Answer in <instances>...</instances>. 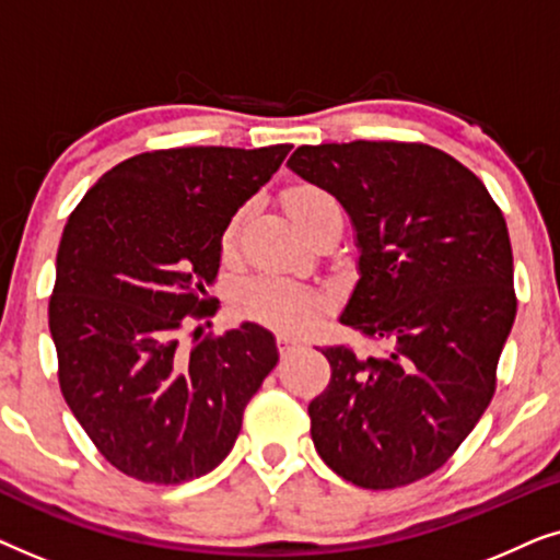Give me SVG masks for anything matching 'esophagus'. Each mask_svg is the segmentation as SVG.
I'll list each match as a JSON object with an SVG mask.
<instances>
[{
  "label": "esophagus",
  "mask_w": 560,
  "mask_h": 560,
  "mask_svg": "<svg viewBox=\"0 0 560 560\" xmlns=\"http://www.w3.org/2000/svg\"><path fill=\"white\" fill-rule=\"evenodd\" d=\"M278 347H280L282 354H290V351L301 347V343H298L295 339H290V336H278Z\"/></svg>",
  "instance_id": "obj_1"
}]
</instances>
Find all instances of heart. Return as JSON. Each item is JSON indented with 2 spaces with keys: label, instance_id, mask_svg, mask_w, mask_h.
<instances>
[{
  "label": "heart",
  "instance_id": "heart-1",
  "mask_svg": "<svg viewBox=\"0 0 560 560\" xmlns=\"http://www.w3.org/2000/svg\"><path fill=\"white\" fill-rule=\"evenodd\" d=\"M285 209L295 224L305 229L311 221L324 217L326 211H336L339 203L336 198L324 188L316 186H295L285 194ZM341 211V209H339ZM242 217H234L229 221L224 232V247L229 249L240 234ZM236 305L247 316L262 320L267 326L280 328V331H301L313 320L318 311V295L311 293L308 288L295 285L282 278H272V275H257L242 282L236 290Z\"/></svg>",
  "mask_w": 560,
  "mask_h": 560
}]
</instances>
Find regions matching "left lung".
<instances>
[{
	"mask_svg": "<svg viewBox=\"0 0 560 560\" xmlns=\"http://www.w3.org/2000/svg\"><path fill=\"white\" fill-rule=\"evenodd\" d=\"M288 167L349 213L359 280L339 320L385 343L324 349L313 446L357 487L412 485L454 456L494 395L517 313L508 224L485 183L431 144H303Z\"/></svg>",
	"mask_w": 560,
	"mask_h": 560,
	"instance_id": "left-lung-1",
	"label": "left lung"
}]
</instances>
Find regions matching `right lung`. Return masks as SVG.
Segmentation results:
<instances>
[{
	"instance_id": "right-lung-1",
	"label": "right lung",
	"mask_w": 560,
	"mask_h": 560,
	"mask_svg": "<svg viewBox=\"0 0 560 560\" xmlns=\"http://www.w3.org/2000/svg\"><path fill=\"white\" fill-rule=\"evenodd\" d=\"M288 152H142L104 173L68 217L48 308L60 393L127 477L183 485L217 469L278 364L275 336L252 320L190 349L180 328L213 313L206 288L221 236Z\"/></svg>"
}]
</instances>
